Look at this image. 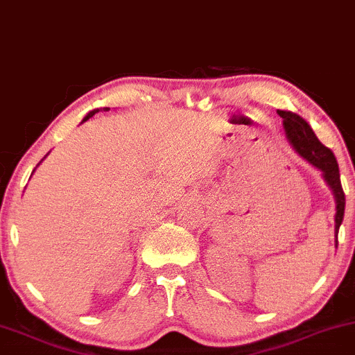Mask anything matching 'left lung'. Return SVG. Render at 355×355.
<instances>
[{
  "instance_id": "1",
  "label": "left lung",
  "mask_w": 355,
  "mask_h": 355,
  "mask_svg": "<svg viewBox=\"0 0 355 355\" xmlns=\"http://www.w3.org/2000/svg\"><path fill=\"white\" fill-rule=\"evenodd\" d=\"M277 115L283 119V127L284 134L288 142L291 144V147L296 150L300 155L304 159L307 164H311L314 168H318L322 173L324 182L327 183V187L331 189L332 195H334L336 202V215H334V233L337 240V233H339L340 223L344 220V208H345V195L340 185V173H339V165L334 153L331 152V148L324 147L319 142V139L311 129V125L307 123L301 115L291 110H277ZM337 246V241H336Z\"/></svg>"
}]
</instances>
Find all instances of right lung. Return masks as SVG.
Listing matches in <instances>:
<instances>
[{"label":"right lung","mask_w":355,"mask_h":355,"mask_svg":"<svg viewBox=\"0 0 355 355\" xmlns=\"http://www.w3.org/2000/svg\"><path fill=\"white\" fill-rule=\"evenodd\" d=\"M99 110H104V112H107V110H110L109 107H102V109H94V110H91V112H89L87 115H85V117L83 119V122H85V121H89V117H92V115L94 114H97V112H99ZM83 122H80V123H83ZM44 159H46V157H44ZM44 159H42V160H44ZM41 160V162H42ZM41 162H40V164H41ZM40 164H37V166H40ZM34 170H36V168H34ZM34 170H33V172H34Z\"/></svg>","instance_id":"obj_1"}]
</instances>
